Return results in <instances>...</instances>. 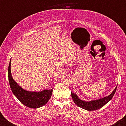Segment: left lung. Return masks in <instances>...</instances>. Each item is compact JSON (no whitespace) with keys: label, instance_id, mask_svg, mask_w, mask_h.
<instances>
[{"label":"left lung","instance_id":"left-lung-1","mask_svg":"<svg viewBox=\"0 0 126 126\" xmlns=\"http://www.w3.org/2000/svg\"><path fill=\"white\" fill-rule=\"evenodd\" d=\"M117 87V86H116L115 89L113 90V91L109 96L105 97L104 98H101L100 100L91 101H90V102H85V101L81 100L78 97V96L76 95V94L72 93V92H71V94L74 102L79 107L82 108L83 109L88 110V111H94V110L100 109V108L105 106L107 102H109L111 100L114 94H115Z\"/></svg>","mask_w":126,"mask_h":126}]
</instances>
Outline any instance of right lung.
Masks as SVG:
<instances>
[{
    "instance_id": "obj_1",
    "label": "right lung",
    "mask_w": 126,
    "mask_h": 126,
    "mask_svg": "<svg viewBox=\"0 0 126 126\" xmlns=\"http://www.w3.org/2000/svg\"><path fill=\"white\" fill-rule=\"evenodd\" d=\"M11 60L8 67V78L10 86L13 94L23 103L31 109H37L45 105L51 96L53 90H45L36 92L24 90L13 80L10 71Z\"/></svg>"
}]
</instances>
